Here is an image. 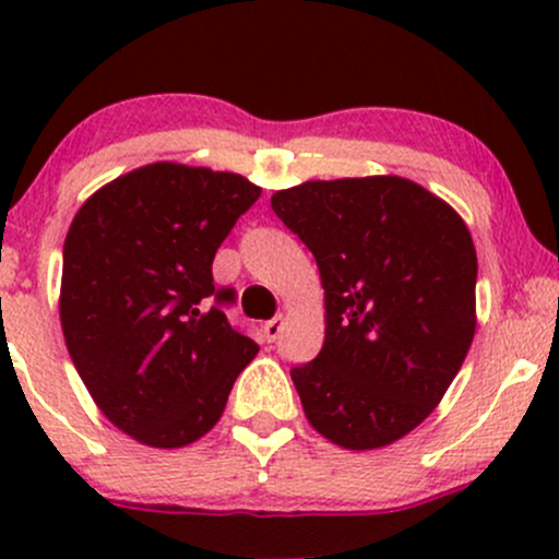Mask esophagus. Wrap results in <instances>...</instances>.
<instances>
[{
  "label": "esophagus",
  "instance_id": "34e87169",
  "mask_svg": "<svg viewBox=\"0 0 559 559\" xmlns=\"http://www.w3.org/2000/svg\"><path fill=\"white\" fill-rule=\"evenodd\" d=\"M284 325H286L284 316L267 320V323H265V338H267V342H275V338L281 336V331H284Z\"/></svg>",
  "mask_w": 559,
  "mask_h": 559
}]
</instances>
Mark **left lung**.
Here are the masks:
<instances>
[{"instance_id": "8db88e82", "label": "left lung", "mask_w": 559, "mask_h": 559, "mask_svg": "<svg viewBox=\"0 0 559 559\" xmlns=\"http://www.w3.org/2000/svg\"><path fill=\"white\" fill-rule=\"evenodd\" d=\"M271 207L325 292L323 349L292 370L307 420L355 452L394 444L433 413L476 336L471 230L402 176L305 181Z\"/></svg>"}]
</instances>
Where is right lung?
Segmentation results:
<instances>
[{
	"label": "right lung",
	"instance_id": "add662e5",
	"mask_svg": "<svg viewBox=\"0 0 559 559\" xmlns=\"http://www.w3.org/2000/svg\"><path fill=\"white\" fill-rule=\"evenodd\" d=\"M239 173L152 163L96 189L62 249L70 360L115 428L155 449L194 444L221 420L260 346L228 323L213 260L260 199Z\"/></svg>",
	"mask_w": 559,
	"mask_h": 559
}]
</instances>
